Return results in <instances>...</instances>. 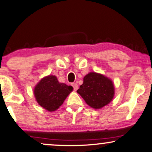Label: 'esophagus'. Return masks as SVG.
Masks as SVG:
<instances>
[{"mask_svg": "<svg viewBox=\"0 0 152 152\" xmlns=\"http://www.w3.org/2000/svg\"><path fill=\"white\" fill-rule=\"evenodd\" d=\"M72 86L73 87V89H74L75 91L77 90V89H78V85H77V84L73 83L72 85Z\"/></svg>", "mask_w": 152, "mask_h": 152, "instance_id": "1", "label": "esophagus"}]
</instances>
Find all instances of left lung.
Wrapping results in <instances>:
<instances>
[{"mask_svg":"<svg viewBox=\"0 0 152 152\" xmlns=\"http://www.w3.org/2000/svg\"><path fill=\"white\" fill-rule=\"evenodd\" d=\"M77 92L90 107L99 109L111 102L115 89L111 80L104 75L92 72L85 76L83 84Z\"/></svg>","mask_w":152,"mask_h":152,"instance_id":"8db88e82","label":"left lung"}]
</instances>
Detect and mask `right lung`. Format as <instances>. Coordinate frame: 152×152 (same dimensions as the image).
Listing matches in <instances>:
<instances>
[{
  "instance_id": "add662e5",
  "label": "right lung",
  "mask_w": 152,
  "mask_h": 152,
  "mask_svg": "<svg viewBox=\"0 0 152 152\" xmlns=\"http://www.w3.org/2000/svg\"><path fill=\"white\" fill-rule=\"evenodd\" d=\"M73 90L72 86L58 82L55 75L42 78L34 89L35 99L42 107L48 111L56 110Z\"/></svg>"
}]
</instances>
